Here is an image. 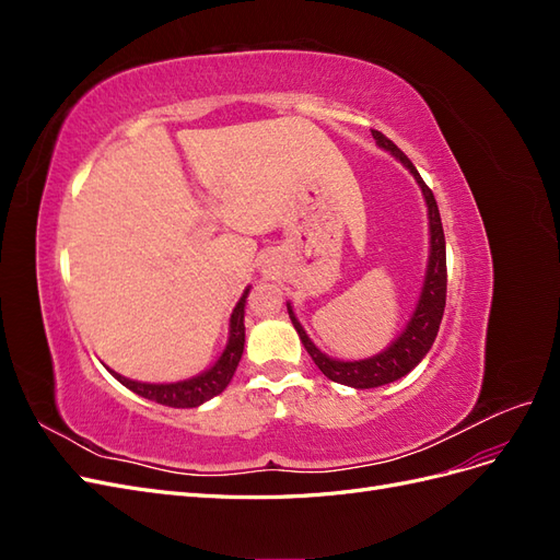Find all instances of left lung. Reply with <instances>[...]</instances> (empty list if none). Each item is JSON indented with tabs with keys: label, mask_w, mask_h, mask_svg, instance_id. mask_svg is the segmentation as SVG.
Wrapping results in <instances>:
<instances>
[{
	"label": "left lung",
	"mask_w": 560,
	"mask_h": 560,
	"mask_svg": "<svg viewBox=\"0 0 560 560\" xmlns=\"http://www.w3.org/2000/svg\"><path fill=\"white\" fill-rule=\"evenodd\" d=\"M371 135H374V140L381 149L389 151V154H393L406 171L413 175L428 206L430 254H428V270H425V280H422V290L416 303V311L411 319L406 322L401 334L385 350H381L378 354H371V358H364V360L346 362V360H334L329 354L322 352L311 341L306 329L301 327V322L294 315L292 303H287V313H290L292 325L301 338L303 348L308 350L313 362L317 364V369L329 381L354 387V389H369V387L395 383L401 376L409 374V371H413L422 362V358L430 352L446 308V241H444V226H442V217H439L434 194L418 175L416 165L404 156V151L393 140H387L378 130H371Z\"/></svg>",
	"instance_id": "8db88e82"
}]
</instances>
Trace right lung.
<instances>
[{
	"mask_svg": "<svg viewBox=\"0 0 560 560\" xmlns=\"http://www.w3.org/2000/svg\"><path fill=\"white\" fill-rule=\"evenodd\" d=\"M247 294H249V287L243 292L241 301L235 303V308L231 313L229 319V341L226 348L219 354L217 362L200 371V374L191 376V378H184L177 383H142V381H132L126 378L121 374H116L109 366V374L126 385L128 389H132L135 395H140L144 399H151L156 404L163 406H173V409H194V406L206 404L208 399L222 395L226 385L231 383L235 369H238V362L243 358V350H245V303H247Z\"/></svg>",
	"mask_w": 560,
	"mask_h": 560,
	"instance_id": "add662e5",
	"label": "right lung"
}]
</instances>
